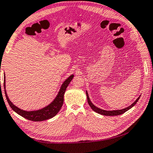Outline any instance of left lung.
<instances>
[{
	"label": "left lung",
	"instance_id": "obj_1",
	"mask_svg": "<svg viewBox=\"0 0 153 153\" xmlns=\"http://www.w3.org/2000/svg\"><path fill=\"white\" fill-rule=\"evenodd\" d=\"M86 94H87V101H88V103H89V105H90L91 108L93 109V111L97 112V113L101 114V115H103V116H119V115H121L122 114L125 113L126 111H127L128 109H130L132 108L133 106H134L135 104L138 102V101L139 100V99L140 97V95L139 96V97L137 98V100H136L134 102L132 105L128 106V108H126L124 109H118V110H113V111H106V110H103V109H101L100 108H97V107L95 106L93 104L91 103V101L89 97V95H88V93L86 91Z\"/></svg>",
	"mask_w": 153,
	"mask_h": 153
}]
</instances>
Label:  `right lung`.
<instances>
[{
	"label": "right lung",
	"mask_w": 153,
	"mask_h": 153,
	"mask_svg": "<svg viewBox=\"0 0 153 153\" xmlns=\"http://www.w3.org/2000/svg\"><path fill=\"white\" fill-rule=\"evenodd\" d=\"M74 75L72 74L70 76L68 79H67L65 81H64L62 86L60 87V89L59 91L57 96L54 99L52 103L49 104L48 106L45 107L44 108H42L41 109L36 111H24L23 109H21L17 106H15L11 101L9 100L8 95L7 94L6 89H5V76H4V93L5 96H6L7 100L9 103L10 108L13 109V110L15 111L16 113L20 115L25 118L31 121L34 122H41L43 120H46L48 119H50L55 116L56 114L58 113L60 111L62 106L63 105L64 103V93L66 91V89L67 87L68 86L70 82L72 81L73 79Z\"/></svg>",
	"instance_id": "add662e5"
}]
</instances>
